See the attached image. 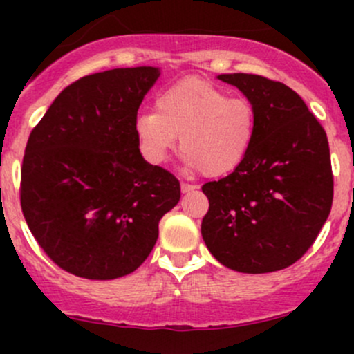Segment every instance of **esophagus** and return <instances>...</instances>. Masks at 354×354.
I'll use <instances>...</instances> for the list:
<instances>
[{
	"instance_id": "esophagus-1",
	"label": "esophagus",
	"mask_w": 354,
	"mask_h": 354,
	"mask_svg": "<svg viewBox=\"0 0 354 354\" xmlns=\"http://www.w3.org/2000/svg\"><path fill=\"white\" fill-rule=\"evenodd\" d=\"M195 185H190V183H181V192H183V194H188V192H194L195 190Z\"/></svg>"
}]
</instances>
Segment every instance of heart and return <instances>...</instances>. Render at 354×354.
I'll list each match as a JSON object with an SVG mask.
<instances>
[{
  "label": "heart",
  "mask_w": 354,
  "mask_h": 354,
  "mask_svg": "<svg viewBox=\"0 0 354 354\" xmlns=\"http://www.w3.org/2000/svg\"><path fill=\"white\" fill-rule=\"evenodd\" d=\"M157 111L135 120L142 156L162 164L178 137L187 169L205 176H224L248 154L255 135V111L243 97H230L224 88L200 78H183L159 92Z\"/></svg>",
  "instance_id": "obj_1"
}]
</instances>
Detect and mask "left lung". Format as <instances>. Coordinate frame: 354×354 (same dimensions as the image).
I'll return each mask as SVG.
<instances>
[{
	"label": "left lung",
	"instance_id": "left-lung-1",
	"mask_svg": "<svg viewBox=\"0 0 354 354\" xmlns=\"http://www.w3.org/2000/svg\"><path fill=\"white\" fill-rule=\"evenodd\" d=\"M255 111V135L243 162L202 192L209 212L202 238L227 269L266 274L305 255L332 207L330 152L326 130L303 99L260 75L224 73Z\"/></svg>",
	"mask_w": 354,
	"mask_h": 354
}]
</instances>
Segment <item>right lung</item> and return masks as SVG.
I'll list each match as a JSON object with an SVG mask.
<instances>
[{
  "label": "right lung",
  "mask_w": 354,
  "mask_h": 354,
  "mask_svg": "<svg viewBox=\"0 0 354 354\" xmlns=\"http://www.w3.org/2000/svg\"><path fill=\"white\" fill-rule=\"evenodd\" d=\"M156 66L114 68L68 85L30 131L20 203L39 246L85 279L133 272L180 202V181L144 159L137 111Z\"/></svg>",
  "instance_id": "add662e5"
}]
</instances>
